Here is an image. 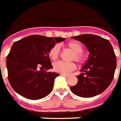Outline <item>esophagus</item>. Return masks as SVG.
I'll list each match as a JSON object with an SVG mask.
<instances>
[{
  "label": "esophagus",
  "instance_id": "esophagus-1",
  "mask_svg": "<svg viewBox=\"0 0 121 121\" xmlns=\"http://www.w3.org/2000/svg\"><path fill=\"white\" fill-rule=\"evenodd\" d=\"M60 75H62V76H63V77H69V75H65V74H60Z\"/></svg>",
  "mask_w": 121,
  "mask_h": 121
}]
</instances>
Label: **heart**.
I'll use <instances>...</instances> for the list:
<instances>
[{
    "label": "heart",
    "instance_id": "heart-1",
    "mask_svg": "<svg viewBox=\"0 0 121 121\" xmlns=\"http://www.w3.org/2000/svg\"><path fill=\"white\" fill-rule=\"evenodd\" d=\"M67 48L70 49L73 52H74L72 56V59L76 60L79 63H82L84 60V58L82 56V52L83 51V48L79 42L75 41H71L66 44ZM60 53V48L58 45L54 46L49 51V57L52 60H56L58 58ZM76 69V65L74 63H65L59 61L54 63L53 69L55 72L60 74L67 75L72 71Z\"/></svg>",
    "mask_w": 121,
    "mask_h": 121
}]
</instances>
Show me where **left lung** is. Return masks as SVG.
<instances>
[{
	"label": "left lung",
	"mask_w": 121,
	"mask_h": 121,
	"mask_svg": "<svg viewBox=\"0 0 121 121\" xmlns=\"http://www.w3.org/2000/svg\"><path fill=\"white\" fill-rule=\"evenodd\" d=\"M88 50L87 60L77 75V85L70 87L73 93L82 98L98 95L110 86L117 67V57L109 41L98 35L83 34L72 37Z\"/></svg>",
	"instance_id": "1"
}]
</instances>
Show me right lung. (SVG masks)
<instances>
[{
  "instance_id": "add662e5",
  "label": "right lung",
  "mask_w": 121,
  "mask_h": 121,
  "mask_svg": "<svg viewBox=\"0 0 121 121\" xmlns=\"http://www.w3.org/2000/svg\"><path fill=\"white\" fill-rule=\"evenodd\" d=\"M65 40L31 35L14 42L7 57V68L15 91L30 100H39L51 93L59 74L46 72L52 68L49 51Z\"/></svg>"
}]
</instances>
